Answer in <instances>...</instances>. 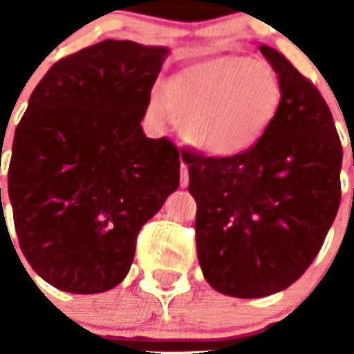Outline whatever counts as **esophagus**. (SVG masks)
Listing matches in <instances>:
<instances>
[{"label":"esophagus","instance_id":"obj_1","mask_svg":"<svg viewBox=\"0 0 354 354\" xmlns=\"http://www.w3.org/2000/svg\"><path fill=\"white\" fill-rule=\"evenodd\" d=\"M180 180H182V187H187V185H189V171H187V165H185V163H182V176H180Z\"/></svg>","mask_w":354,"mask_h":354}]
</instances>
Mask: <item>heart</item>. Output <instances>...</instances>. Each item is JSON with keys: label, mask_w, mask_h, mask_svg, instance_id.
Returning a JSON list of instances; mask_svg holds the SVG:
<instances>
[{"label": "heart", "mask_w": 354, "mask_h": 354, "mask_svg": "<svg viewBox=\"0 0 354 354\" xmlns=\"http://www.w3.org/2000/svg\"><path fill=\"white\" fill-rule=\"evenodd\" d=\"M283 104V86L261 60L216 57L191 66L156 90L150 112L180 122L183 139L204 154L232 158L264 138Z\"/></svg>", "instance_id": "b5f03b06"}]
</instances>
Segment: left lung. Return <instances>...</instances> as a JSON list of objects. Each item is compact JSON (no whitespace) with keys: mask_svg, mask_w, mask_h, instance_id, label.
<instances>
[{"mask_svg":"<svg viewBox=\"0 0 354 354\" xmlns=\"http://www.w3.org/2000/svg\"><path fill=\"white\" fill-rule=\"evenodd\" d=\"M259 49L283 86V104L264 138L232 158L182 150L205 281L246 299L285 290L305 274L342 198L344 152L327 102L281 53Z\"/></svg>","mask_w":354,"mask_h":354,"instance_id":"8db88e82","label":"left lung"}]
</instances>
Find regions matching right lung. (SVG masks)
Returning <instances> with one entry per match:
<instances>
[{
	"instance_id": "1",
	"label": "right lung",
	"mask_w": 354,
	"mask_h": 354,
	"mask_svg": "<svg viewBox=\"0 0 354 354\" xmlns=\"http://www.w3.org/2000/svg\"><path fill=\"white\" fill-rule=\"evenodd\" d=\"M167 53L99 41L55 62L30 93L14 132L8 200L27 263L58 290L118 286L141 226L178 189L176 145L141 128Z\"/></svg>"
}]
</instances>
